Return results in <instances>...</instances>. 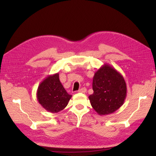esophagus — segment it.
Instances as JSON below:
<instances>
[{
    "instance_id": "1",
    "label": "esophagus",
    "mask_w": 156,
    "mask_h": 156,
    "mask_svg": "<svg viewBox=\"0 0 156 156\" xmlns=\"http://www.w3.org/2000/svg\"><path fill=\"white\" fill-rule=\"evenodd\" d=\"M78 92H82V93H85V92H87V88H82L80 89H79Z\"/></svg>"
}]
</instances>
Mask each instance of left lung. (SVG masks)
<instances>
[{"mask_svg":"<svg viewBox=\"0 0 156 156\" xmlns=\"http://www.w3.org/2000/svg\"><path fill=\"white\" fill-rule=\"evenodd\" d=\"M93 94L89 100L99 115L115 112L123 105L127 96V85L120 73L105 64L95 72L92 82Z\"/></svg>","mask_w":156,"mask_h":156,"instance_id":"left-lung-1","label":"left lung"}]
</instances>
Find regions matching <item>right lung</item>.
I'll list each match as a JSON object with an SVG mask.
<instances>
[{
	"instance_id": "obj_1",
	"label": "right lung",
	"mask_w": 156,
	"mask_h": 156,
	"mask_svg": "<svg viewBox=\"0 0 156 156\" xmlns=\"http://www.w3.org/2000/svg\"><path fill=\"white\" fill-rule=\"evenodd\" d=\"M72 95L69 94L59 81V74L49 75L39 84L37 98L43 108L52 113L62 111L68 105Z\"/></svg>"
}]
</instances>
